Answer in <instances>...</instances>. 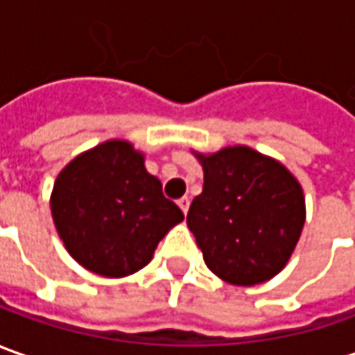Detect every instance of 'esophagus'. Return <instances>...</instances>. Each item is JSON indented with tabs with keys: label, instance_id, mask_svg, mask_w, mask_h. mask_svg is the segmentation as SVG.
<instances>
[{
	"label": "esophagus",
	"instance_id": "1",
	"mask_svg": "<svg viewBox=\"0 0 355 355\" xmlns=\"http://www.w3.org/2000/svg\"><path fill=\"white\" fill-rule=\"evenodd\" d=\"M178 206H180V210H182V212L187 214V212H189V208H190V198H189V196H182V198L178 200Z\"/></svg>",
	"mask_w": 355,
	"mask_h": 355
}]
</instances>
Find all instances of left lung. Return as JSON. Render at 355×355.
I'll return each instance as SVG.
<instances>
[{
    "label": "left lung",
    "mask_w": 355,
    "mask_h": 355,
    "mask_svg": "<svg viewBox=\"0 0 355 355\" xmlns=\"http://www.w3.org/2000/svg\"><path fill=\"white\" fill-rule=\"evenodd\" d=\"M204 187L187 224L204 263L222 281L253 287L283 271L304 226V194L297 177L273 157L245 145L210 155L194 151Z\"/></svg>",
    "instance_id": "left-lung-1"
}]
</instances>
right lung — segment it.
Segmentation results:
<instances>
[{"label": "right lung", "mask_w": 355, "mask_h": 355, "mask_svg": "<svg viewBox=\"0 0 355 355\" xmlns=\"http://www.w3.org/2000/svg\"><path fill=\"white\" fill-rule=\"evenodd\" d=\"M51 212L72 259L110 279L143 269L168 230L184 220L161 180L147 173L145 155L125 139L74 157L56 177Z\"/></svg>", "instance_id": "right-lung-1"}]
</instances>
